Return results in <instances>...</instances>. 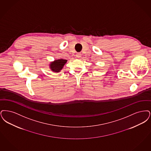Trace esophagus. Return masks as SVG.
Returning a JSON list of instances; mask_svg holds the SVG:
<instances>
[{"label":"esophagus","mask_w":151,"mask_h":151,"mask_svg":"<svg viewBox=\"0 0 151 151\" xmlns=\"http://www.w3.org/2000/svg\"><path fill=\"white\" fill-rule=\"evenodd\" d=\"M81 56H82V55H81V53H77L76 54V57H77V58H80L81 57Z\"/></svg>","instance_id":"esophagus-1"}]
</instances>
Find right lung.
I'll use <instances>...</instances> for the list:
<instances>
[{
    "label": "right lung",
    "instance_id": "right-lung-1",
    "mask_svg": "<svg viewBox=\"0 0 151 151\" xmlns=\"http://www.w3.org/2000/svg\"><path fill=\"white\" fill-rule=\"evenodd\" d=\"M67 62V60L58 59L51 63L50 68L51 70L54 72L58 73L63 69V66Z\"/></svg>",
    "mask_w": 151,
    "mask_h": 151
}]
</instances>
